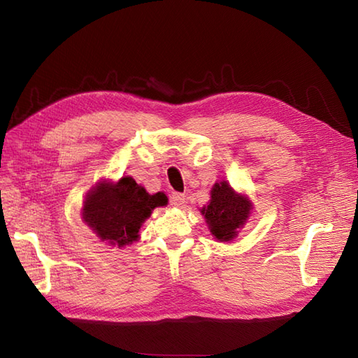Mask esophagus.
<instances>
[{"mask_svg":"<svg viewBox=\"0 0 358 358\" xmlns=\"http://www.w3.org/2000/svg\"><path fill=\"white\" fill-rule=\"evenodd\" d=\"M170 203L173 206H176V208H180V206L185 203V194L182 192H173L171 197H170Z\"/></svg>","mask_w":358,"mask_h":358,"instance_id":"obj_1","label":"esophagus"}]
</instances>
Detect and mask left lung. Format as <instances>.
<instances>
[{
    "instance_id": "left-lung-1",
    "label": "left lung",
    "mask_w": 358,
    "mask_h": 358,
    "mask_svg": "<svg viewBox=\"0 0 358 358\" xmlns=\"http://www.w3.org/2000/svg\"><path fill=\"white\" fill-rule=\"evenodd\" d=\"M210 194L212 200L208 208L201 209V213L216 239L229 242L234 239L237 230L246 222L251 203L246 197L236 194L227 182L215 183Z\"/></svg>"
}]
</instances>
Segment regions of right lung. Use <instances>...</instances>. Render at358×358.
<instances>
[{"instance_id":"add662e5","label":"right lung","mask_w":358,"mask_h":358,"mask_svg":"<svg viewBox=\"0 0 358 358\" xmlns=\"http://www.w3.org/2000/svg\"><path fill=\"white\" fill-rule=\"evenodd\" d=\"M167 204L162 192H146L133 178L117 183L101 182L83 203V221L101 241L119 248L137 241L138 230L158 206Z\"/></svg>"}]
</instances>
